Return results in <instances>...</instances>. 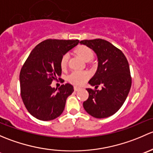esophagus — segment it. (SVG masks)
I'll return each instance as SVG.
<instances>
[{
	"instance_id": "esophagus-1",
	"label": "esophagus",
	"mask_w": 153,
	"mask_h": 153,
	"mask_svg": "<svg viewBox=\"0 0 153 153\" xmlns=\"http://www.w3.org/2000/svg\"><path fill=\"white\" fill-rule=\"evenodd\" d=\"M81 89V88L80 87H78V86H74V91H78L79 90Z\"/></svg>"
}]
</instances>
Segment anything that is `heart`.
I'll use <instances>...</instances> for the list:
<instances>
[{"mask_svg": "<svg viewBox=\"0 0 153 153\" xmlns=\"http://www.w3.org/2000/svg\"><path fill=\"white\" fill-rule=\"evenodd\" d=\"M76 52L82 59L85 62H89L94 56L92 50L85 45H79L75 50ZM68 61V54L65 53L62 56L60 60V67L62 69H65L67 67ZM90 74L88 71H74L69 75L68 79L70 82L75 85H82L87 81L89 78Z\"/></svg>", "mask_w": 153, "mask_h": 153, "instance_id": "b5f03b06", "label": "heart"}]
</instances>
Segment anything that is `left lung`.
I'll return each instance as SVG.
<instances>
[{"instance_id":"8db88e82","label":"left lung","mask_w":153,"mask_h":153,"mask_svg":"<svg viewBox=\"0 0 153 153\" xmlns=\"http://www.w3.org/2000/svg\"><path fill=\"white\" fill-rule=\"evenodd\" d=\"M95 52L98 67L88 83L97 89L86 88L89 97L83 102L85 111L97 119L109 117L119 111L125 102L130 88L131 76L128 62L121 50L102 39L82 40Z\"/></svg>"}]
</instances>
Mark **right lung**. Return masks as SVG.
Returning <instances> with one entry per match:
<instances>
[{
	"instance_id": "right-lung-1",
	"label": "right lung",
	"mask_w": 153,
	"mask_h": 153,
	"mask_svg": "<svg viewBox=\"0 0 153 153\" xmlns=\"http://www.w3.org/2000/svg\"><path fill=\"white\" fill-rule=\"evenodd\" d=\"M79 40H46L34 47L20 73V93L30 114L42 121L59 117L65 109L66 100L74 92L71 84L58 88L51 86L61 76L62 56Z\"/></svg>"
}]
</instances>
